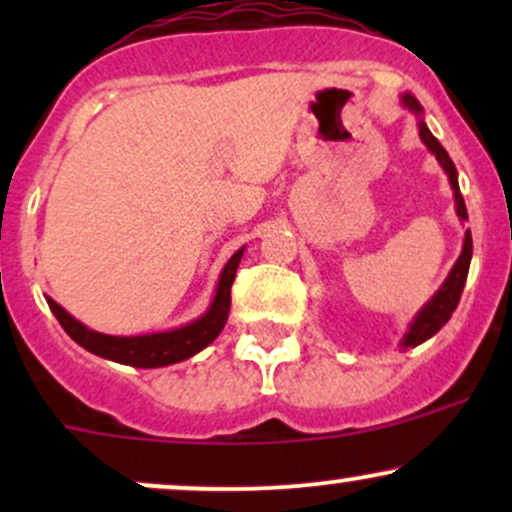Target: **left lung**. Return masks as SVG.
I'll use <instances>...</instances> for the list:
<instances>
[{
  "instance_id": "left-lung-1",
  "label": "left lung",
  "mask_w": 512,
  "mask_h": 512,
  "mask_svg": "<svg viewBox=\"0 0 512 512\" xmlns=\"http://www.w3.org/2000/svg\"><path fill=\"white\" fill-rule=\"evenodd\" d=\"M402 103L407 105L409 110H414V113H421L419 101H416L414 96H409V93L402 98ZM419 134H421V139H424V144L428 146V149H431L433 154H436V158L440 161V166L445 168V173H448L452 192H455L457 216H460V219H467V207H464L460 185H457L455 163L450 161L448 151H445L443 146H440L438 139L433 137L431 132H428L426 122H419ZM469 262H472V233L467 231V233H464V248H462L460 260L455 262V267H452V272H450L448 279H445V284L440 286V291L431 298V301L424 305V310H421V313L416 315V320L411 322L409 332L404 334V339H402L404 349H409V346L424 344L426 339H431L433 334H436L440 327H443L445 322L450 320L452 313H455L457 303H460L462 291H464V281H467V274H469Z\"/></svg>"
}]
</instances>
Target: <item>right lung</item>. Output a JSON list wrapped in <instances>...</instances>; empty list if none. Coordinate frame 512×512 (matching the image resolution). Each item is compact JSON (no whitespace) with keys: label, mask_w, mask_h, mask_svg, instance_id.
<instances>
[{"label":"right lung","mask_w":512,"mask_h":512,"mask_svg":"<svg viewBox=\"0 0 512 512\" xmlns=\"http://www.w3.org/2000/svg\"><path fill=\"white\" fill-rule=\"evenodd\" d=\"M243 257V250H238L236 255L228 260L223 267L219 289H216V298L207 310V315H202L192 325L180 327L173 332H161V334H144V337H113V334H101L88 330L86 325H81L79 320H74L62 305H57L52 298H48L50 310L55 313L64 332L74 339L76 344L84 346L91 354L110 358L115 363H125V366L134 368H161L170 366V363L185 361V358L195 356L197 351H202L204 346H209L219 337L228 320V310H231V286L236 279V269Z\"/></svg>","instance_id":"add662e5"}]
</instances>
